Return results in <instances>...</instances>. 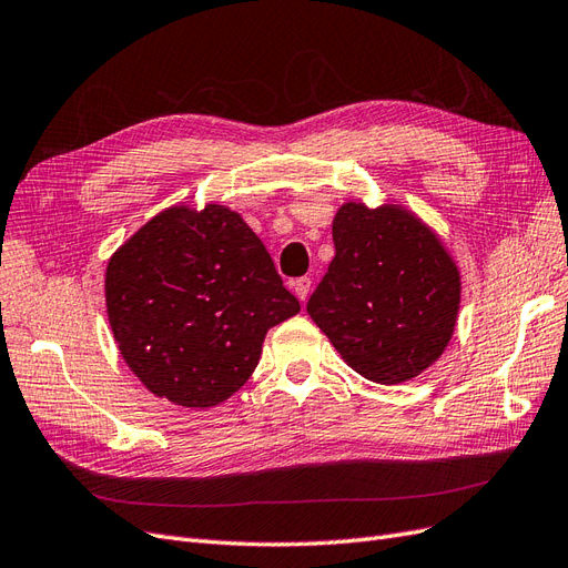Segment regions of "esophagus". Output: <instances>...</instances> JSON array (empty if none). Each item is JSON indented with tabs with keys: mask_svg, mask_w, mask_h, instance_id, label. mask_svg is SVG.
Masks as SVG:
<instances>
[{
	"mask_svg": "<svg viewBox=\"0 0 568 568\" xmlns=\"http://www.w3.org/2000/svg\"><path fill=\"white\" fill-rule=\"evenodd\" d=\"M292 290H295V295L302 300V302H306V297H308V292H311V278H297L295 283H292Z\"/></svg>",
	"mask_w": 568,
	"mask_h": 568,
	"instance_id": "1",
	"label": "esophagus"
}]
</instances>
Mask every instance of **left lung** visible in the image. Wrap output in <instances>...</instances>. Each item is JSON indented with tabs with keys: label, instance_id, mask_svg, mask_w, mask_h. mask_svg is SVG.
Instances as JSON below:
<instances>
[{
	"label": "left lung",
	"instance_id": "8db88e82",
	"mask_svg": "<svg viewBox=\"0 0 568 568\" xmlns=\"http://www.w3.org/2000/svg\"><path fill=\"white\" fill-rule=\"evenodd\" d=\"M335 260L306 311L352 368L406 382L444 354L460 308V273L442 241L404 207L346 203Z\"/></svg>",
	"mask_w": 568,
	"mask_h": 568
}]
</instances>
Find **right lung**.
Masks as SVG:
<instances>
[{"label":"right lung","instance_id":"1","mask_svg":"<svg viewBox=\"0 0 568 568\" xmlns=\"http://www.w3.org/2000/svg\"><path fill=\"white\" fill-rule=\"evenodd\" d=\"M120 354L155 396L212 408L243 387L273 325L300 311L241 214L170 207L105 268Z\"/></svg>","mask_w":568,"mask_h":568}]
</instances>
